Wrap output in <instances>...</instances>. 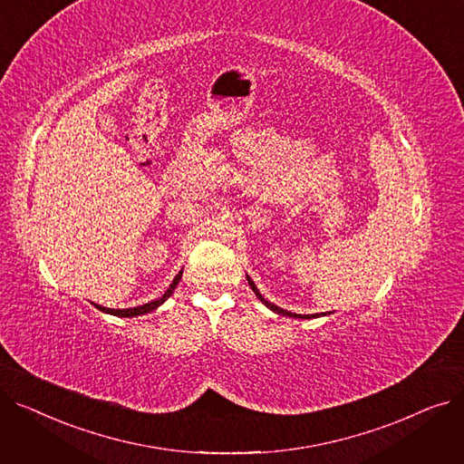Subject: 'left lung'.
<instances>
[{"mask_svg": "<svg viewBox=\"0 0 464 464\" xmlns=\"http://www.w3.org/2000/svg\"><path fill=\"white\" fill-rule=\"evenodd\" d=\"M246 280H248V284H250V287H252V291H254V294H256V297L266 306V308H269V310H273L275 314H282V315H287V318H295V320H310V318H320V315H325V314H295V312H289V310H284V308H280V306H276L275 303H269V301H266L261 294H259V289H257V285L254 284V280L246 275Z\"/></svg>", "mask_w": 464, "mask_h": 464, "instance_id": "obj_1", "label": "left lung"}]
</instances>
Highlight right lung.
Instances as JSON below:
<instances>
[{"mask_svg":"<svg viewBox=\"0 0 464 464\" xmlns=\"http://www.w3.org/2000/svg\"><path fill=\"white\" fill-rule=\"evenodd\" d=\"M180 278H182V271L173 278V282H170V285L167 287V291H165V294H163L160 299L150 301V303H146V304H140V306H135V308H105V306L95 304V303H92V304H93L97 310H102V312H105V314L118 315V318H137V315L150 314V312H154L156 308H160L170 295H173V291H175V287L179 285Z\"/></svg>","mask_w":464,"mask_h":464,"instance_id":"right-lung-1","label":"right lung"}]
</instances>
